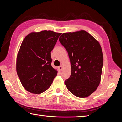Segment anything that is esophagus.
Segmentation results:
<instances>
[{"label": "esophagus", "mask_w": 122, "mask_h": 122, "mask_svg": "<svg viewBox=\"0 0 122 122\" xmlns=\"http://www.w3.org/2000/svg\"><path fill=\"white\" fill-rule=\"evenodd\" d=\"M58 70H59V72H61L62 70V69H63V67H62V66H58Z\"/></svg>", "instance_id": "obj_1"}]
</instances>
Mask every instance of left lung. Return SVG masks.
<instances>
[{
    "label": "left lung",
    "instance_id": "obj_1",
    "mask_svg": "<svg viewBox=\"0 0 122 122\" xmlns=\"http://www.w3.org/2000/svg\"><path fill=\"white\" fill-rule=\"evenodd\" d=\"M59 41L71 62V76L64 81L67 89L78 97H89L101 81L103 56L100 43L84 30L64 33Z\"/></svg>",
    "mask_w": 122,
    "mask_h": 122
}]
</instances>
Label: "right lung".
<instances>
[{
    "label": "right lung",
    "instance_id": "add662e5",
    "mask_svg": "<svg viewBox=\"0 0 122 122\" xmlns=\"http://www.w3.org/2000/svg\"><path fill=\"white\" fill-rule=\"evenodd\" d=\"M61 33L42 31L28 35L23 40L17 58V72L27 91L40 94L47 90L57 76L51 66V52Z\"/></svg>",
    "mask_w": 122,
    "mask_h": 122
}]
</instances>
